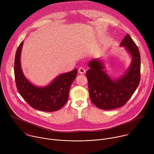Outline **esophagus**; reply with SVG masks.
I'll use <instances>...</instances> for the list:
<instances>
[{
	"label": "esophagus",
	"mask_w": 154,
	"mask_h": 154,
	"mask_svg": "<svg viewBox=\"0 0 154 154\" xmlns=\"http://www.w3.org/2000/svg\"><path fill=\"white\" fill-rule=\"evenodd\" d=\"M85 69L83 68H82V67H80V68H79V72L80 74H84L85 73Z\"/></svg>",
	"instance_id": "1"
}]
</instances>
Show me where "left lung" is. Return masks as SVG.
I'll list each match as a JSON object with an SVG mask.
<instances>
[{"label": "left lung", "mask_w": 154, "mask_h": 154, "mask_svg": "<svg viewBox=\"0 0 154 154\" xmlns=\"http://www.w3.org/2000/svg\"><path fill=\"white\" fill-rule=\"evenodd\" d=\"M121 47L131 56L130 66L118 79H112L105 71L102 60L95 58L88 65L86 74L88 81L90 99L93 103L102 109H113L124 105L133 95L140 82L141 58L136 44L127 34Z\"/></svg>", "instance_id": "obj_1"}]
</instances>
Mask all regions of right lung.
<instances>
[{"label": "right lung", "instance_id": "add662e5", "mask_svg": "<svg viewBox=\"0 0 154 154\" xmlns=\"http://www.w3.org/2000/svg\"><path fill=\"white\" fill-rule=\"evenodd\" d=\"M22 41L14 59V76L17 89L23 98L33 108L44 112H55L66 103L71 85L77 74V69L61 74L45 86H37L24 75L20 64Z\"/></svg>", "mask_w": 154, "mask_h": 154}]
</instances>
